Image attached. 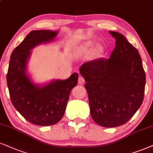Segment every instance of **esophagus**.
<instances>
[{"instance_id":"34e87169","label":"esophagus","mask_w":153,"mask_h":153,"mask_svg":"<svg viewBox=\"0 0 153 153\" xmlns=\"http://www.w3.org/2000/svg\"><path fill=\"white\" fill-rule=\"evenodd\" d=\"M85 79H84V78H83V77H82V76L79 77V78H78L79 85H83L85 83Z\"/></svg>"}]
</instances>
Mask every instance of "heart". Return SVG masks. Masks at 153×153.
<instances>
[{
  "label": "heart",
  "mask_w": 153,
  "mask_h": 153,
  "mask_svg": "<svg viewBox=\"0 0 153 153\" xmlns=\"http://www.w3.org/2000/svg\"><path fill=\"white\" fill-rule=\"evenodd\" d=\"M92 42H85L84 43H82L81 45L78 48V52L80 54H86L88 53L89 51H90V49L92 46ZM103 52V48L101 46H97L92 51V53L94 56L98 57L100 56V55Z\"/></svg>",
  "instance_id": "heart-1"
}]
</instances>
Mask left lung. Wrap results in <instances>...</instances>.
<instances>
[{"instance_id": "obj_1", "label": "left lung", "mask_w": 153, "mask_h": 153, "mask_svg": "<svg viewBox=\"0 0 153 153\" xmlns=\"http://www.w3.org/2000/svg\"><path fill=\"white\" fill-rule=\"evenodd\" d=\"M116 46L109 59L85 63L80 73L85 80L91 117L106 128L124 124L143 103L146 73L138 50L119 32L109 31Z\"/></svg>"}]
</instances>
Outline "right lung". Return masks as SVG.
<instances>
[{
    "instance_id": "right-lung-1",
    "label": "right lung",
    "mask_w": 153,
    "mask_h": 153,
    "mask_svg": "<svg viewBox=\"0 0 153 153\" xmlns=\"http://www.w3.org/2000/svg\"><path fill=\"white\" fill-rule=\"evenodd\" d=\"M59 31L34 30L13 50L10 56L7 84L13 105L25 119L33 124L47 126L62 119L72 89L77 85L78 74L65 80L36 83L28 72L32 51L36 46L52 42Z\"/></svg>"
}]
</instances>
